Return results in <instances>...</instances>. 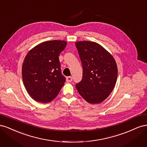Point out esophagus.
<instances>
[{"label": "esophagus", "mask_w": 147, "mask_h": 147, "mask_svg": "<svg viewBox=\"0 0 147 147\" xmlns=\"http://www.w3.org/2000/svg\"><path fill=\"white\" fill-rule=\"evenodd\" d=\"M66 81L67 82H71L72 81V77H67L66 78Z\"/></svg>", "instance_id": "1"}]
</instances>
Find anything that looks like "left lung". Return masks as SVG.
Masks as SVG:
<instances>
[{
  "label": "left lung",
  "mask_w": 147,
  "mask_h": 147,
  "mask_svg": "<svg viewBox=\"0 0 147 147\" xmlns=\"http://www.w3.org/2000/svg\"><path fill=\"white\" fill-rule=\"evenodd\" d=\"M75 46L83 67L82 79L75 87L89 103L99 104L107 98L116 84V62L105 49L96 42H77Z\"/></svg>",
  "instance_id": "8db88e82"
}]
</instances>
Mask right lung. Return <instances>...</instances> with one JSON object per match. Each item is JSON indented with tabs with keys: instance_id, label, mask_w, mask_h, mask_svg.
Here are the masks:
<instances>
[{
	"instance_id": "right-lung-1",
	"label": "right lung",
	"mask_w": 147,
	"mask_h": 147,
	"mask_svg": "<svg viewBox=\"0 0 147 147\" xmlns=\"http://www.w3.org/2000/svg\"><path fill=\"white\" fill-rule=\"evenodd\" d=\"M67 45L63 40L44 42L30 50L22 67L24 86L33 99L48 103L54 99L64 86L59 59Z\"/></svg>"
}]
</instances>
